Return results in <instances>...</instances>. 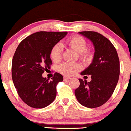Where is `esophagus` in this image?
Instances as JSON below:
<instances>
[{
	"instance_id": "34e87169",
	"label": "esophagus",
	"mask_w": 131,
	"mask_h": 131,
	"mask_svg": "<svg viewBox=\"0 0 131 131\" xmlns=\"http://www.w3.org/2000/svg\"><path fill=\"white\" fill-rule=\"evenodd\" d=\"M63 79H64V80H69L70 79V77H68V76H64V78H63Z\"/></svg>"
}]
</instances>
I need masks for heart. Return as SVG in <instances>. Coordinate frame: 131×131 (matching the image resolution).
<instances>
[{"mask_svg":"<svg viewBox=\"0 0 131 131\" xmlns=\"http://www.w3.org/2000/svg\"><path fill=\"white\" fill-rule=\"evenodd\" d=\"M67 44L79 53L80 57L82 60L88 61L91 59V53L86 50L87 42L82 36H74L70 38L67 41ZM63 50V46L61 43H57L53 46L50 52V56L54 62H57L61 59ZM81 68L82 66L79 63H63L59 66L58 70L60 72L64 75L72 76L81 70Z\"/></svg>","mask_w":131,"mask_h":131,"instance_id":"b5f03b06","label":"heart"}]
</instances>
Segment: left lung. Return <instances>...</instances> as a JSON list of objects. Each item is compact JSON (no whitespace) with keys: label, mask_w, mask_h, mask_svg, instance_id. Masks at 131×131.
Here are the masks:
<instances>
[{"label":"left lung","mask_w":131,"mask_h":131,"mask_svg":"<svg viewBox=\"0 0 131 131\" xmlns=\"http://www.w3.org/2000/svg\"><path fill=\"white\" fill-rule=\"evenodd\" d=\"M78 33L93 43L95 53L90 65L81 72V75H91V80L88 82L79 79L80 86L74 93L83 106L96 108L106 102L115 90L119 76V59L115 47L101 34L93 31Z\"/></svg>","instance_id":"obj_1"}]
</instances>
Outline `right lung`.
Listing matches in <instances>:
<instances>
[{
	"label": "right lung",
	"instance_id": "right-lung-1",
	"mask_svg": "<svg viewBox=\"0 0 131 131\" xmlns=\"http://www.w3.org/2000/svg\"><path fill=\"white\" fill-rule=\"evenodd\" d=\"M67 33L35 32L22 40L16 49L12 64L13 82L22 101L32 108H45L56 97V86L63 80V76L56 72L48 81L42 75L52 64L51 48Z\"/></svg>",
	"mask_w": 131,
	"mask_h": 131
}]
</instances>
